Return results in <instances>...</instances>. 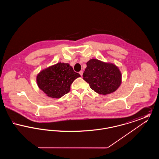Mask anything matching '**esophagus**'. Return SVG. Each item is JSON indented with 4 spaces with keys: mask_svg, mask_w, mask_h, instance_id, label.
<instances>
[{
    "mask_svg": "<svg viewBox=\"0 0 159 159\" xmlns=\"http://www.w3.org/2000/svg\"><path fill=\"white\" fill-rule=\"evenodd\" d=\"M79 74H80V76H83V71H80L79 72Z\"/></svg>",
    "mask_w": 159,
    "mask_h": 159,
    "instance_id": "esophagus-1",
    "label": "esophagus"
}]
</instances>
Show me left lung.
Here are the masks:
<instances>
[{"mask_svg":"<svg viewBox=\"0 0 159 159\" xmlns=\"http://www.w3.org/2000/svg\"><path fill=\"white\" fill-rule=\"evenodd\" d=\"M86 65L83 74V79L95 92L101 95L110 94L120 86L121 71L113 63L93 58L88 61Z\"/></svg>","mask_w":159,"mask_h":159,"instance_id":"8db88e82","label":"left lung"}]
</instances>
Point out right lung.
Wrapping results in <instances>:
<instances>
[{
  "mask_svg": "<svg viewBox=\"0 0 159 159\" xmlns=\"http://www.w3.org/2000/svg\"><path fill=\"white\" fill-rule=\"evenodd\" d=\"M80 75L68 64L58 62L41 70L37 75L38 87L51 98H60L70 90L73 81Z\"/></svg>",
  "mask_w": 159,
  "mask_h": 159,
  "instance_id": "obj_1",
  "label": "right lung"
}]
</instances>
